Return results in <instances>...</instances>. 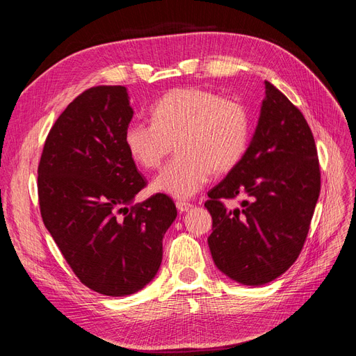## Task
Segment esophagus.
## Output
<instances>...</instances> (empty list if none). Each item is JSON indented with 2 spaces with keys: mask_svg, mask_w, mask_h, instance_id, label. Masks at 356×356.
<instances>
[{
  "mask_svg": "<svg viewBox=\"0 0 356 356\" xmlns=\"http://www.w3.org/2000/svg\"><path fill=\"white\" fill-rule=\"evenodd\" d=\"M177 208H178L179 212H187V211H190L193 208V204L188 203V202H184V200H178L177 202Z\"/></svg>",
  "mask_w": 356,
  "mask_h": 356,
  "instance_id": "esophagus-1",
  "label": "esophagus"
}]
</instances>
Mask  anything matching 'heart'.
<instances>
[{
  "instance_id": "obj_1",
  "label": "heart",
  "mask_w": 356,
  "mask_h": 356,
  "mask_svg": "<svg viewBox=\"0 0 356 356\" xmlns=\"http://www.w3.org/2000/svg\"><path fill=\"white\" fill-rule=\"evenodd\" d=\"M152 114L153 123L132 122L126 127L124 145L135 163L157 169L175 144L178 156L152 182L154 191L175 199L195 196L212 170H233L250 144L251 117L246 106L208 89H172Z\"/></svg>"
}]
</instances>
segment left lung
I'll use <instances>...</instances> for the list:
<instances>
[{
    "label": "left lung",
    "instance_id": "1",
    "mask_svg": "<svg viewBox=\"0 0 356 356\" xmlns=\"http://www.w3.org/2000/svg\"><path fill=\"white\" fill-rule=\"evenodd\" d=\"M241 163L209 193L208 245L218 270L242 285L275 281L305 245L321 190L314 135L303 114L272 83ZM244 197L225 210L221 198Z\"/></svg>",
    "mask_w": 356,
    "mask_h": 356
}]
</instances>
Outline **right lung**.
I'll use <instances>...</instances> for the list:
<instances>
[{"mask_svg": "<svg viewBox=\"0 0 356 356\" xmlns=\"http://www.w3.org/2000/svg\"><path fill=\"white\" fill-rule=\"evenodd\" d=\"M134 117L123 86L83 92L50 129L38 165L46 229L80 281L110 297L135 294L154 279L175 203L145 186L124 145Z\"/></svg>", "mask_w": 356, "mask_h": 356, "instance_id": "right-lung-1", "label": "right lung"}]
</instances>
